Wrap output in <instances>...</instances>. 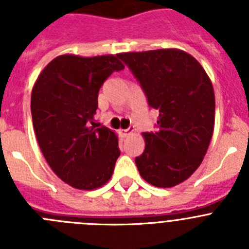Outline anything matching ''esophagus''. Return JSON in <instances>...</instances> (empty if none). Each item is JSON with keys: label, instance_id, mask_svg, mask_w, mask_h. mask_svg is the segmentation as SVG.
Returning a JSON list of instances; mask_svg holds the SVG:
<instances>
[{"label": "esophagus", "instance_id": "esophagus-1", "mask_svg": "<svg viewBox=\"0 0 249 249\" xmlns=\"http://www.w3.org/2000/svg\"><path fill=\"white\" fill-rule=\"evenodd\" d=\"M133 131H135L133 127H128L127 129H121V133L123 135V137H128V136H131L133 133Z\"/></svg>", "mask_w": 249, "mask_h": 249}]
</instances>
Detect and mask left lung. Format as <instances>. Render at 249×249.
Masks as SVG:
<instances>
[{"mask_svg":"<svg viewBox=\"0 0 249 249\" xmlns=\"http://www.w3.org/2000/svg\"><path fill=\"white\" fill-rule=\"evenodd\" d=\"M136 77L149 107L160 112L155 132L136 157L140 175L156 187L186 181L203 160L214 128V92L198 61L181 50L118 54Z\"/></svg>","mask_w":249,"mask_h":249,"instance_id":"left-lung-1","label":"left lung"}]
</instances>
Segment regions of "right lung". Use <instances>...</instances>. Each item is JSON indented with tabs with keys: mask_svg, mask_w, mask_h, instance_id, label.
<instances>
[{
	"mask_svg": "<svg viewBox=\"0 0 249 249\" xmlns=\"http://www.w3.org/2000/svg\"><path fill=\"white\" fill-rule=\"evenodd\" d=\"M118 58L62 54L46 66L32 89L39 148L52 171L77 190L107 183L121 155L116 133L94 122L103 82L124 68Z\"/></svg>",
	"mask_w": 249,
	"mask_h": 249,
	"instance_id": "obj_1",
	"label": "right lung"
}]
</instances>
